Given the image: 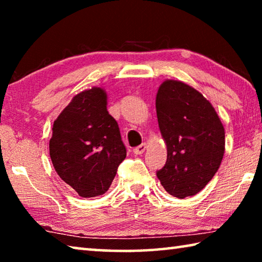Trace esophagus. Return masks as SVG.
<instances>
[{
    "instance_id": "34e87169",
    "label": "esophagus",
    "mask_w": 262,
    "mask_h": 262,
    "mask_svg": "<svg viewBox=\"0 0 262 262\" xmlns=\"http://www.w3.org/2000/svg\"><path fill=\"white\" fill-rule=\"evenodd\" d=\"M145 149H147V144L142 143L141 145H139V147L134 148V150H133V152H134L135 155H142V154L145 151Z\"/></svg>"
}]
</instances>
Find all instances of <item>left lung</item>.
<instances>
[{
  "label": "left lung",
  "mask_w": 262,
  "mask_h": 262,
  "mask_svg": "<svg viewBox=\"0 0 262 262\" xmlns=\"http://www.w3.org/2000/svg\"><path fill=\"white\" fill-rule=\"evenodd\" d=\"M156 112L167 148L166 163L157 178L168 194L193 196L219 170L225 150L224 127L209 100L176 79L159 86Z\"/></svg>",
  "instance_id": "1"
}]
</instances>
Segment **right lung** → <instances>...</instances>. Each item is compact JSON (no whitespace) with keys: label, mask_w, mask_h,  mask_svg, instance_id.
<instances>
[{"label":"right lung","mask_w":262,"mask_h":262,"mask_svg":"<svg viewBox=\"0 0 262 262\" xmlns=\"http://www.w3.org/2000/svg\"><path fill=\"white\" fill-rule=\"evenodd\" d=\"M52 130L50 156L60 178L82 198L107 192L127 152L104 89L94 86L75 96Z\"/></svg>","instance_id":"1"}]
</instances>
